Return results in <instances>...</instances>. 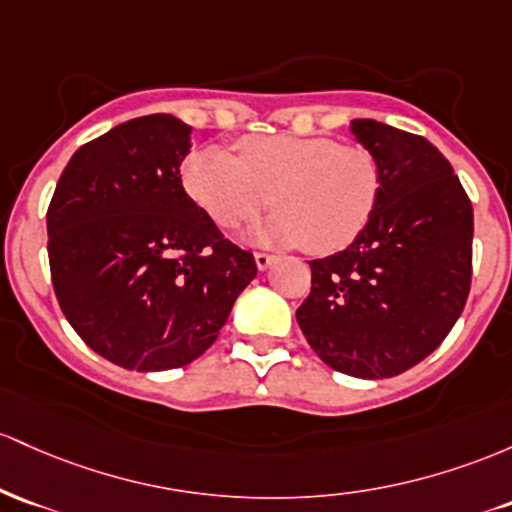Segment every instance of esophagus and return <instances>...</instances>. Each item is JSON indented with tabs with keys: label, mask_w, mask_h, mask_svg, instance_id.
I'll return each mask as SVG.
<instances>
[{
	"label": "esophagus",
	"mask_w": 512,
	"mask_h": 512,
	"mask_svg": "<svg viewBox=\"0 0 512 512\" xmlns=\"http://www.w3.org/2000/svg\"><path fill=\"white\" fill-rule=\"evenodd\" d=\"M254 258H256V266L261 268V271H266V268L271 266V263L275 261V256H271V254H263V251H256Z\"/></svg>",
	"instance_id": "34e87169"
}]
</instances>
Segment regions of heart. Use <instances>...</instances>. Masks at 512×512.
I'll list each match as a JSON object with an SVG mask.
<instances>
[{"label": "heart", "instance_id": "heart-1", "mask_svg": "<svg viewBox=\"0 0 512 512\" xmlns=\"http://www.w3.org/2000/svg\"><path fill=\"white\" fill-rule=\"evenodd\" d=\"M181 181L225 229L254 220L271 200L278 212L256 237L319 256L348 249L365 232L384 186L380 159L367 147L292 132L244 135L237 157L217 145L195 149Z\"/></svg>", "mask_w": 512, "mask_h": 512}]
</instances>
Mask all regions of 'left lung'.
Here are the masks:
<instances>
[{
	"instance_id": "obj_1",
	"label": "left lung",
	"mask_w": 512,
	"mask_h": 512,
	"mask_svg": "<svg viewBox=\"0 0 512 512\" xmlns=\"http://www.w3.org/2000/svg\"><path fill=\"white\" fill-rule=\"evenodd\" d=\"M353 135L382 164V198L346 251L309 261L297 324L343 375L406 372L445 341L472 285V200L426 137L370 118Z\"/></svg>"
}]
</instances>
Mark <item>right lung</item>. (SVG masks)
I'll return each mask as SVG.
<instances>
[{
  "mask_svg": "<svg viewBox=\"0 0 512 512\" xmlns=\"http://www.w3.org/2000/svg\"><path fill=\"white\" fill-rule=\"evenodd\" d=\"M191 125L154 113L72 154L48 205L50 278L62 314L101 358L171 370L215 343L251 251L183 191Z\"/></svg>",
  "mask_w": 512,
  "mask_h": 512,
  "instance_id": "1",
  "label": "right lung"
}]
</instances>
